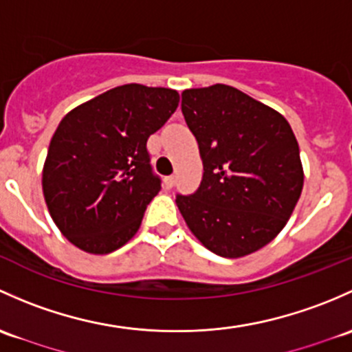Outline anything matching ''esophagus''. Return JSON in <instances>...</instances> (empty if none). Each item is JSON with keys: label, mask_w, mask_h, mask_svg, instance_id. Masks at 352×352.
Returning a JSON list of instances; mask_svg holds the SVG:
<instances>
[{"label": "esophagus", "mask_w": 352, "mask_h": 352, "mask_svg": "<svg viewBox=\"0 0 352 352\" xmlns=\"http://www.w3.org/2000/svg\"><path fill=\"white\" fill-rule=\"evenodd\" d=\"M175 181H176V177H175V176H168V177H164V186L168 188V190H171V188L175 186Z\"/></svg>", "instance_id": "34e87169"}]
</instances>
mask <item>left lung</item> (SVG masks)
Returning a JSON list of instances; mask_svg holds the SVG:
<instances>
[{"label":"left lung","mask_w":352,"mask_h":352,"mask_svg":"<svg viewBox=\"0 0 352 352\" xmlns=\"http://www.w3.org/2000/svg\"><path fill=\"white\" fill-rule=\"evenodd\" d=\"M181 111L197 139L203 177L176 205L198 241L241 257L273 241L302 195L298 142L283 115L227 85L184 89Z\"/></svg>","instance_id":"left-lung-1"}]
</instances>
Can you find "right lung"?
<instances>
[{"label":"right lung","mask_w":352,"mask_h":352,"mask_svg":"<svg viewBox=\"0 0 352 352\" xmlns=\"http://www.w3.org/2000/svg\"><path fill=\"white\" fill-rule=\"evenodd\" d=\"M175 89L123 85L69 111L50 140L42 188L76 248L108 254L135 235L161 190L147 139L176 111Z\"/></svg>","instance_id":"right-lung-1"}]
</instances>
